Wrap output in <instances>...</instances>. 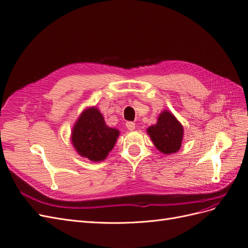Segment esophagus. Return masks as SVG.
<instances>
[{"label": "esophagus", "instance_id": "esophagus-1", "mask_svg": "<svg viewBox=\"0 0 248 248\" xmlns=\"http://www.w3.org/2000/svg\"><path fill=\"white\" fill-rule=\"evenodd\" d=\"M126 127H127V129L132 131V130L136 129V124H134L133 122H127L126 123Z\"/></svg>", "mask_w": 248, "mask_h": 248}]
</instances>
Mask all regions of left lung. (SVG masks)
I'll list each match as a JSON object with an SVG mask.
<instances>
[{
  "label": "left lung",
  "instance_id": "1",
  "mask_svg": "<svg viewBox=\"0 0 248 248\" xmlns=\"http://www.w3.org/2000/svg\"><path fill=\"white\" fill-rule=\"evenodd\" d=\"M147 132L155 147L163 154H172L181 148L184 129L176 117L169 110H163L155 125L150 126Z\"/></svg>",
  "mask_w": 248,
  "mask_h": 248
}]
</instances>
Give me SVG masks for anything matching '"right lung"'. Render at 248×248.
<instances>
[{"mask_svg": "<svg viewBox=\"0 0 248 248\" xmlns=\"http://www.w3.org/2000/svg\"><path fill=\"white\" fill-rule=\"evenodd\" d=\"M120 131L110 128L98 108H89L81 112L73 126L71 141L77 152L91 161H102L114 148Z\"/></svg>", "mask_w": 248, "mask_h": 248, "instance_id": "obj_1", "label": "right lung"}]
</instances>
